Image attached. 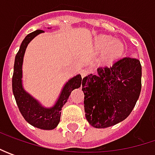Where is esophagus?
<instances>
[{"mask_svg":"<svg viewBox=\"0 0 155 155\" xmlns=\"http://www.w3.org/2000/svg\"><path fill=\"white\" fill-rule=\"evenodd\" d=\"M90 73V71H88V70H86V69H84V70H82L80 72L81 76H82V78H84V77H86L87 75Z\"/></svg>","mask_w":155,"mask_h":155,"instance_id":"obj_1","label":"esophagus"}]
</instances>
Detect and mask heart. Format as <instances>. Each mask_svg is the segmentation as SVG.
I'll use <instances>...</instances> for the list:
<instances>
[{
  "mask_svg": "<svg viewBox=\"0 0 155 155\" xmlns=\"http://www.w3.org/2000/svg\"><path fill=\"white\" fill-rule=\"evenodd\" d=\"M93 47L97 51H104L101 57L102 62L112 63L121 56L124 50V45L118 39H113L110 36L100 35L93 41Z\"/></svg>",
  "mask_w": 155,
  "mask_h": 155,
  "instance_id": "obj_1",
  "label": "heart"
}]
</instances>
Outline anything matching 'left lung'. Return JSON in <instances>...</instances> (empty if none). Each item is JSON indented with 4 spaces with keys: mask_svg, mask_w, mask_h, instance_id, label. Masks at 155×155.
Listing matches in <instances>:
<instances>
[{
    "mask_svg": "<svg viewBox=\"0 0 155 155\" xmlns=\"http://www.w3.org/2000/svg\"><path fill=\"white\" fill-rule=\"evenodd\" d=\"M141 90V65L134 58H123L97 74L83 78L84 112L94 128L111 127L125 120L135 106Z\"/></svg>",
    "mask_w": 155,
    "mask_h": 155,
    "instance_id": "1",
    "label": "left lung"
}]
</instances>
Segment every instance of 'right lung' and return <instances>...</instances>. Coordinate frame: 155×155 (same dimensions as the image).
<instances>
[{"label": "right lung", "mask_w": 155, "mask_h": 155, "mask_svg": "<svg viewBox=\"0 0 155 155\" xmlns=\"http://www.w3.org/2000/svg\"><path fill=\"white\" fill-rule=\"evenodd\" d=\"M42 33H44L43 30H36L29 33L23 39L20 46V50L15 56L12 87L16 104L24 119L33 127L45 130H51L56 128L59 123L62 107L67 102L71 91L81 86L83 79L81 75L78 74L68 80L63 87L56 104L51 108L43 107L36 99L33 98L24 90L21 79L24 54L30 41L38 34Z\"/></svg>", "instance_id": "right-lung-1"}]
</instances>
